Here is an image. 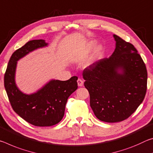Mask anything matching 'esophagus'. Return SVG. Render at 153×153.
<instances>
[{
  "mask_svg": "<svg viewBox=\"0 0 153 153\" xmlns=\"http://www.w3.org/2000/svg\"><path fill=\"white\" fill-rule=\"evenodd\" d=\"M77 83H78V85L79 87H82V85H83L84 81H82L81 79H79L78 80H77Z\"/></svg>",
  "mask_w": 153,
  "mask_h": 153,
  "instance_id": "1",
  "label": "esophagus"
}]
</instances>
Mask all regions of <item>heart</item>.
I'll return each instance as SVG.
<instances>
[{
  "label": "heart",
  "mask_w": 153,
  "mask_h": 153,
  "mask_svg": "<svg viewBox=\"0 0 153 153\" xmlns=\"http://www.w3.org/2000/svg\"><path fill=\"white\" fill-rule=\"evenodd\" d=\"M94 43L93 42H91V43H89V46H88V49H91V48H93V47H94ZM100 53V49H97L96 51V55L97 56V55H98Z\"/></svg>",
  "instance_id": "b5f03b06"
}]
</instances>
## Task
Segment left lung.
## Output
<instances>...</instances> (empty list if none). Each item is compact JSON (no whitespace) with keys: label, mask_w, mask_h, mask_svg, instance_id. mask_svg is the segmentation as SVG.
I'll return each mask as SVG.
<instances>
[{"label":"left lung","mask_w":153,"mask_h":153,"mask_svg":"<svg viewBox=\"0 0 153 153\" xmlns=\"http://www.w3.org/2000/svg\"><path fill=\"white\" fill-rule=\"evenodd\" d=\"M114 38L116 48L112 56L82 72L90 106L97 119L107 123L129 118L143 102L147 89L146 65L137 49L116 34Z\"/></svg>","instance_id":"left-lung-1"}]
</instances>
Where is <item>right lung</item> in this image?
I'll list each match as a JSON object with an SVG mask.
<instances>
[{
    "instance_id": "1",
    "label": "right lung",
    "mask_w": 153,
    "mask_h": 153,
    "mask_svg": "<svg viewBox=\"0 0 153 153\" xmlns=\"http://www.w3.org/2000/svg\"><path fill=\"white\" fill-rule=\"evenodd\" d=\"M44 40L30 41L13 52L4 76V85L12 108L22 119L38 127H48L57 124L63 118L68 98L78 88L74 76L67 81L53 80L36 93H22L15 83L17 61L27 53L47 45Z\"/></svg>"
}]
</instances>
